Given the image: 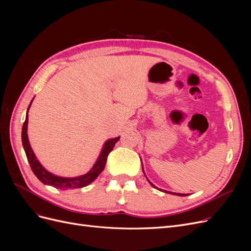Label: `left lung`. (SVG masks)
<instances>
[{
    "label": "left lung",
    "mask_w": 251,
    "mask_h": 251,
    "mask_svg": "<svg viewBox=\"0 0 251 251\" xmlns=\"http://www.w3.org/2000/svg\"><path fill=\"white\" fill-rule=\"evenodd\" d=\"M142 171H143V168H142ZM143 173H144V171H143ZM144 175H146V174H144ZM146 177H147V176H146ZM148 180H149V179H148ZM149 182H150V181H149ZM150 183H151V186H154L155 188H157V187H156V186H155L153 183H151V182H150ZM157 189H159V188H157ZM159 191H161V189H159ZM162 192H164V193H168V194H173V195H176V196H183V197H184V196H187L186 194H176V193L166 192V191H162Z\"/></svg>",
    "instance_id": "obj_1"
}]
</instances>
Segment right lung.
<instances>
[{"label": "right lung", "instance_id": "add662e5", "mask_svg": "<svg viewBox=\"0 0 251 251\" xmlns=\"http://www.w3.org/2000/svg\"><path fill=\"white\" fill-rule=\"evenodd\" d=\"M33 100L30 102L27 113H26V119L25 123L23 125L22 128V142L23 147H24L25 153L28 159V162L30 164V168H31L33 174L36 176L41 182L46 185H51L53 187L60 188V189H67V188H79V187H85L89 185L92 182L100 176V174L103 171L105 162H107V158L110 154V151L113 150L115 143L119 140L120 137L112 138L108 141H105L103 144V148L100 151V155L98 157L97 161L93 165V168L91 169L87 174L81 175L78 177H73V178H66V177H59L56 175H53L52 173L48 172L44 166L40 163V161L36 159V156L34 155L33 151L30 147L28 135H27V126H28V111L30 109V105H31Z\"/></svg>", "mask_w": 251, "mask_h": 251}]
</instances>
